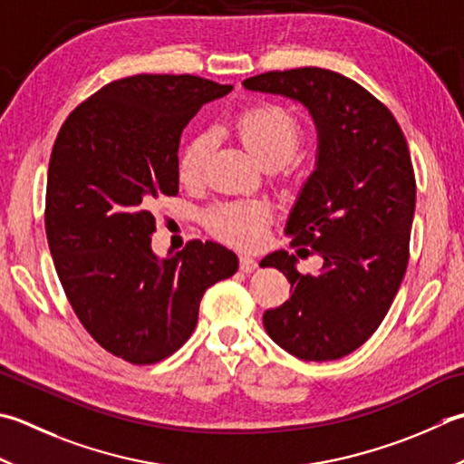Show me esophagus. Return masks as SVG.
I'll return each instance as SVG.
<instances>
[{"label":"esophagus","instance_id":"34e87169","mask_svg":"<svg viewBox=\"0 0 464 464\" xmlns=\"http://www.w3.org/2000/svg\"><path fill=\"white\" fill-rule=\"evenodd\" d=\"M259 266H257V261L253 259V257H249V256H241L239 257V269L243 271V274H251V271H256Z\"/></svg>","mask_w":464,"mask_h":464}]
</instances>
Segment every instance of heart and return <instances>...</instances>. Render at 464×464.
I'll return each instance as SVG.
<instances>
[{"label":"heart","instance_id":"1","mask_svg":"<svg viewBox=\"0 0 464 464\" xmlns=\"http://www.w3.org/2000/svg\"><path fill=\"white\" fill-rule=\"evenodd\" d=\"M233 132L253 157L266 167H281L294 157L299 144V124L284 106L263 102L237 114L231 122ZM213 150V136L201 132L190 139L179 159V177L185 185L203 179L205 165ZM271 219L269 207L263 203L223 205L207 215L208 227L219 237L241 247L261 241L263 227Z\"/></svg>","mask_w":464,"mask_h":464}]
</instances>
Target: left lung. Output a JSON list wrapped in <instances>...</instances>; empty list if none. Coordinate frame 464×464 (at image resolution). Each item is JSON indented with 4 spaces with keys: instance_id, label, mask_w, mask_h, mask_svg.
Returning a JSON list of instances; mask_svg holds the SVG:
<instances>
[{
    "instance_id": "obj_1",
    "label": "left lung",
    "mask_w": 464,
    "mask_h": 464,
    "mask_svg": "<svg viewBox=\"0 0 464 464\" xmlns=\"http://www.w3.org/2000/svg\"><path fill=\"white\" fill-rule=\"evenodd\" d=\"M243 86L304 104L317 130L315 169L285 233L294 247L314 249L324 266L320 274L302 276L295 256L269 253L261 267L279 269L292 295L263 314V325L299 360L343 358L378 330L406 274L416 205L406 139L380 100L338 72H266Z\"/></svg>"
}]
</instances>
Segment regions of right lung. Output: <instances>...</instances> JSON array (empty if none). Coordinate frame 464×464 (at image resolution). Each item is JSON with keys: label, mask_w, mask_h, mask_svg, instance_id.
I'll return each instance as SVG.
<instances>
[{"label": "right lung", "mask_w": 464, "mask_h": 464, "mask_svg": "<svg viewBox=\"0 0 464 464\" xmlns=\"http://www.w3.org/2000/svg\"><path fill=\"white\" fill-rule=\"evenodd\" d=\"M233 86L190 74L114 80L62 124L45 188V235L86 332L130 364H154L190 338L203 294L239 267L233 251L188 241L159 259L154 198L179 193L180 134Z\"/></svg>", "instance_id": "obj_1"}]
</instances>
